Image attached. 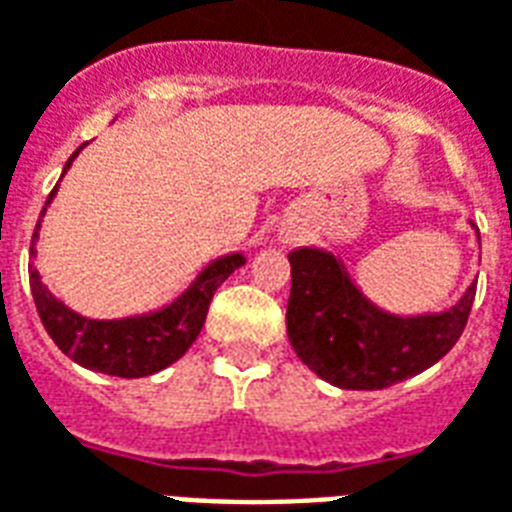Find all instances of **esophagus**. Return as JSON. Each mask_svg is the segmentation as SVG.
Here are the masks:
<instances>
[{
  "label": "esophagus",
  "instance_id": "esophagus-1",
  "mask_svg": "<svg viewBox=\"0 0 512 512\" xmlns=\"http://www.w3.org/2000/svg\"><path fill=\"white\" fill-rule=\"evenodd\" d=\"M287 241H290V238H287Z\"/></svg>",
  "mask_w": 512,
  "mask_h": 512
}]
</instances>
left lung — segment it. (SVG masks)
I'll list each match as a JSON object with an SVG mask.
<instances>
[{
	"label": "left lung",
	"mask_w": 512,
	"mask_h": 512,
	"mask_svg": "<svg viewBox=\"0 0 512 512\" xmlns=\"http://www.w3.org/2000/svg\"><path fill=\"white\" fill-rule=\"evenodd\" d=\"M287 336L298 358L347 391H380L415 377L448 355L464 333L475 285L453 309L393 317L363 298L342 263L320 249L290 252Z\"/></svg>",
	"instance_id": "obj_1"
}]
</instances>
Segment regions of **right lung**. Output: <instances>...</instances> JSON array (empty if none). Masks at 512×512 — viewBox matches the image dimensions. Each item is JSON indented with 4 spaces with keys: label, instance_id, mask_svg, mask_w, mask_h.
<instances>
[{
    "label": "right lung",
    "instance_id": "obj_1",
    "mask_svg": "<svg viewBox=\"0 0 512 512\" xmlns=\"http://www.w3.org/2000/svg\"><path fill=\"white\" fill-rule=\"evenodd\" d=\"M75 154L67 160L64 170L70 168ZM54 192L56 187L51 189L45 206L51 203ZM37 230H40V219L34 227L32 255ZM241 266H244L241 255L222 257L217 263H211L200 274L198 282L189 287L173 306L149 314V317H132V320H116V323L86 320L81 314L70 312L45 290L34 266H29V287H32L34 306H37L45 331L64 355H70L75 363L89 366L94 372L113 374V377H149L173 361H179L192 347L200 328L206 323L208 304L217 293V287Z\"/></svg>",
    "mask_w": 512,
    "mask_h": 512
}]
</instances>
